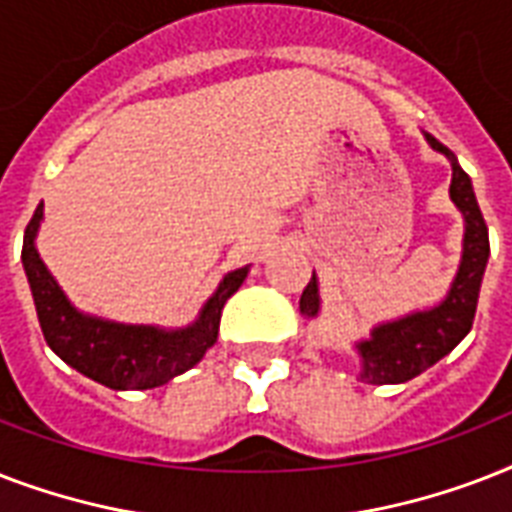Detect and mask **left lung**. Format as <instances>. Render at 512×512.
<instances>
[{"label": "left lung", "mask_w": 512, "mask_h": 512, "mask_svg": "<svg viewBox=\"0 0 512 512\" xmlns=\"http://www.w3.org/2000/svg\"><path fill=\"white\" fill-rule=\"evenodd\" d=\"M425 140L433 151L444 154L452 162L449 199L465 217L462 260L452 287L441 303L428 311L409 313L404 319L377 324L369 340L356 342L358 358H361L358 377L372 385H396V382L412 380L460 345L476 319L478 292H481L486 260H489V228L478 209L468 172L457 164V156L444 143H438L428 132H425ZM319 311V279L313 273L308 287L303 289V297H300V313L305 319H316Z\"/></svg>", "instance_id": "1"}]
</instances>
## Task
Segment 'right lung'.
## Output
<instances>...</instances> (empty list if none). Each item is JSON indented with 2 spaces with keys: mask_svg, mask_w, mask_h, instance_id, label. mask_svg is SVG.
Returning a JSON list of instances; mask_svg holds the SVG:
<instances>
[{
  "mask_svg": "<svg viewBox=\"0 0 512 512\" xmlns=\"http://www.w3.org/2000/svg\"><path fill=\"white\" fill-rule=\"evenodd\" d=\"M44 217L39 204L23 236V271L34 295L44 340L68 366L111 390H148L188 372L217 342L225 300L244 284L249 265L225 273L199 319L183 329L116 324L76 311L36 252V231Z\"/></svg>",
  "mask_w": 512,
  "mask_h": 512,
  "instance_id": "obj_1",
  "label": "right lung"
}]
</instances>
